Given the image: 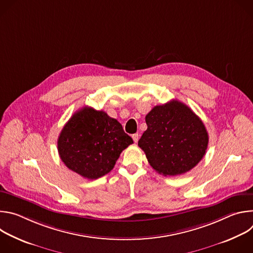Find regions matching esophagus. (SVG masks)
<instances>
[{
    "label": "esophagus",
    "mask_w": 253,
    "mask_h": 253,
    "mask_svg": "<svg viewBox=\"0 0 253 253\" xmlns=\"http://www.w3.org/2000/svg\"><path fill=\"white\" fill-rule=\"evenodd\" d=\"M132 138H133V141H134L135 143H137L138 140H139V134H133V135H132Z\"/></svg>",
    "instance_id": "esophagus-1"
}]
</instances>
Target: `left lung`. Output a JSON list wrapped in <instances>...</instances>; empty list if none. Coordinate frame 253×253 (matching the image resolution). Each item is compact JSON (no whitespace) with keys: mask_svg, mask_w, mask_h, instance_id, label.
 Instances as JSON below:
<instances>
[{"mask_svg":"<svg viewBox=\"0 0 253 253\" xmlns=\"http://www.w3.org/2000/svg\"><path fill=\"white\" fill-rule=\"evenodd\" d=\"M147 130L138 141L151 167L164 176L183 174L206 153L208 133L188 106L172 100L146 115Z\"/></svg>","mask_w":253,"mask_h":253,"instance_id":"left-lung-1","label":"left lung"}]
</instances>
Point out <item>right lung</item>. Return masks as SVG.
I'll use <instances>...</instances> for the list:
<instances>
[{
	"label": "right lung",
	"instance_id": "obj_1",
	"mask_svg": "<svg viewBox=\"0 0 253 253\" xmlns=\"http://www.w3.org/2000/svg\"><path fill=\"white\" fill-rule=\"evenodd\" d=\"M132 143L116 119L84 107L62 129L58 152L70 170L93 180L109 173L121 152Z\"/></svg>",
	"mask_w": 253,
	"mask_h": 253
}]
</instances>
